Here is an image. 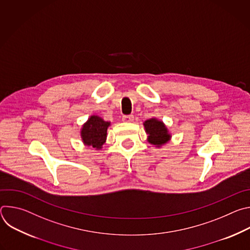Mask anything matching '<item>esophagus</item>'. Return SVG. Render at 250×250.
Segmentation results:
<instances>
[{
    "label": "esophagus",
    "mask_w": 250,
    "mask_h": 250,
    "mask_svg": "<svg viewBox=\"0 0 250 250\" xmlns=\"http://www.w3.org/2000/svg\"><path fill=\"white\" fill-rule=\"evenodd\" d=\"M124 123H132L133 122V116H124L123 117Z\"/></svg>",
    "instance_id": "1"
}]
</instances>
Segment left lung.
<instances>
[{
	"instance_id": "8db88e82",
	"label": "left lung",
	"mask_w": 250,
	"mask_h": 250,
	"mask_svg": "<svg viewBox=\"0 0 250 250\" xmlns=\"http://www.w3.org/2000/svg\"><path fill=\"white\" fill-rule=\"evenodd\" d=\"M145 129L147 133V141L156 147H161L170 141L172 135L162 121L151 118L144 123Z\"/></svg>"
}]
</instances>
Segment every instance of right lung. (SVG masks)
Instances as JSON below:
<instances>
[{"mask_svg":"<svg viewBox=\"0 0 250 250\" xmlns=\"http://www.w3.org/2000/svg\"><path fill=\"white\" fill-rule=\"evenodd\" d=\"M111 125L110 122L104 121L101 117L93 115L82 125L81 138L86 146H92L97 150L102 149L106 139V131Z\"/></svg>","mask_w":250,"mask_h":250,"instance_id":"1","label":"right lung"}]
</instances>
